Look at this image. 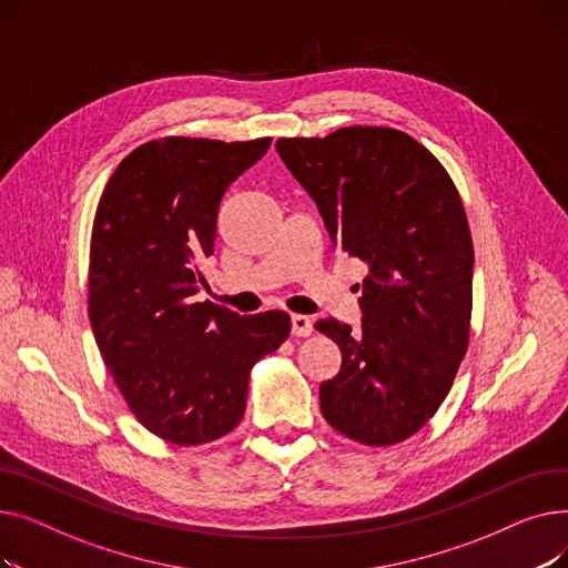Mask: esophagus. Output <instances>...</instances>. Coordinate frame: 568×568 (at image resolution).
<instances>
[{"label":"esophagus","mask_w":568,"mask_h":568,"mask_svg":"<svg viewBox=\"0 0 568 568\" xmlns=\"http://www.w3.org/2000/svg\"><path fill=\"white\" fill-rule=\"evenodd\" d=\"M290 324H292V336H311V332H313V324H311V320L306 317V315H300V313H294L292 317H290Z\"/></svg>","instance_id":"1"}]
</instances>
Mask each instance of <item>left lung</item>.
I'll list each match as a JSON object with an SVG mask.
<instances>
[{"label": "left lung", "instance_id": "obj_1", "mask_svg": "<svg viewBox=\"0 0 568 568\" xmlns=\"http://www.w3.org/2000/svg\"><path fill=\"white\" fill-rule=\"evenodd\" d=\"M276 152L332 244L366 264L362 329L315 322L343 354L338 375L320 384L324 419L368 446L403 442L449 394L469 343L474 248L463 200L428 149L396 129L281 138Z\"/></svg>", "mask_w": 568, "mask_h": 568}]
</instances>
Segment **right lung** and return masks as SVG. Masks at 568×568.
<instances>
[{
  "instance_id": "obj_1",
  "label": "right lung",
  "mask_w": 568,
  "mask_h": 568,
  "mask_svg": "<svg viewBox=\"0 0 568 568\" xmlns=\"http://www.w3.org/2000/svg\"><path fill=\"white\" fill-rule=\"evenodd\" d=\"M272 138L144 142L112 172L89 251V322L135 419L179 446L242 422L255 362L290 334V315H236L195 302L214 253L219 206Z\"/></svg>"
}]
</instances>
